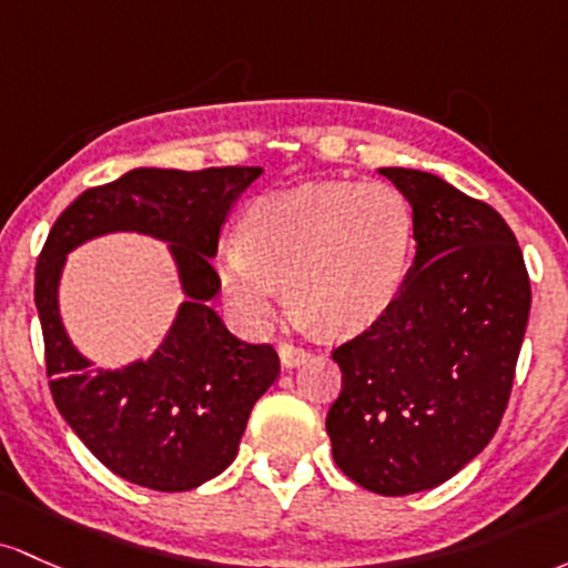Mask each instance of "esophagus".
Listing matches in <instances>:
<instances>
[{"label": "esophagus", "mask_w": 568, "mask_h": 568, "mask_svg": "<svg viewBox=\"0 0 568 568\" xmlns=\"http://www.w3.org/2000/svg\"><path fill=\"white\" fill-rule=\"evenodd\" d=\"M278 359H282L284 367H301L303 362L308 359V352L292 346V343H282V346H278Z\"/></svg>", "instance_id": "obj_1"}]
</instances>
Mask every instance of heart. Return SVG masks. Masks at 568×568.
Masks as SVG:
<instances>
[{
  "label": "heart",
  "mask_w": 568,
  "mask_h": 568,
  "mask_svg": "<svg viewBox=\"0 0 568 568\" xmlns=\"http://www.w3.org/2000/svg\"><path fill=\"white\" fill-rule=\"evenodd\" d=\"M413 250V206L388 182H322L260 199L241 241L220 252L222 295L263 327L284 295L327 335L375 322L397 297Z\"/></svg>",
  "instance_id": "heart-1"
}]
</instances>
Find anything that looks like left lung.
<instances>
[{"label": "left lung", "instance_id": "left-lung-1", "mask_svg": "<svg viewBox=\"0 0 568 568\" xmlns=\"http://www.w3.org/2000/svg\"><path fill=\"white\" fill-rule=\"evenodd\" d=\"M413 206L416 257L392 305L333 352V458L381 496L429 490L490 443L513 392L531 284L488 203L416 169H381Z\"/></svg>", "mask_w": 568, "mask_h": 568}]
</instances>
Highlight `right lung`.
Listing matches in <instances>:
<instances>
[{
    "label": "right lung",
    "mask_w": 568,
    "mask_h": 568,
    "mask_svg": "<svg viewBox=\"0 0 568 568\" xmlns=\"http://www.w3.org/2000/svg\"><path fill=\"white\" fill-rule=\"evenodd\" d=\"M260 174L257 165L133 169L69 203L44 241L34 303L50 394L85 448L123 480L169 494L212 480L231 467L254 403L278 378L271 343L239 341L209 305L220 292L212 267L220 231ZM123 230L170 244L185 303L150 361L93 371L62 329L60 271L80 243Z\"/></svg>",
    "instance_id": "add662e5"
}]
</instances>
